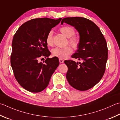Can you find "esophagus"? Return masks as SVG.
Returning a JSON list of instances; mask_svg holds the SVG:
<instances>
[{"mask_svg": "<svg viewBox=\"0 0 120 120\" xmlns=\"http://www.w3.org/2000/svg\"><path fill=\"white\" fill-rule=\"evenodd\" d=\"M59 62L61 63H62L64 62V60L62 59H61V58H59Z\"/></svg>", "mask_w": 120, "mask_h": 120, "instance_id": "34e87169", "label": "esophagus"}]
</instances>
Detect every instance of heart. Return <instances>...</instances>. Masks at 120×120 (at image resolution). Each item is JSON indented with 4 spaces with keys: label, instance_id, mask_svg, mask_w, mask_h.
Instances as JSON below:
<instances>
[{
    "label": "heart",
    "instance_id": "heart-1",
    "mask_svg": "<svg viewBox=\"0 0 120 120\" xmlns=\"http://www.w3.org/2000/svg\"><path fill=\"white\" fill-rule=\"evenodd\" d=\"M59 31L68 37V43L74 49L78 48L81 43V38L79 35L75 34V30L70 26H63L59 29ZM46 44L49 46H51L53 45L52 33L49 32L46 36ZM71 46H67L64 47H56L52 50V54L54 57L60 58H65L71 54L73 49Z\"/></svg>",
    "mask_w": 120,
    "mask_h": 120
}]
</instances>
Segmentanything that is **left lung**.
<instances>
[{"instance_id": "1", "label": "left lung", "mask_w": 120, "mask_h": 120, "mask_svg": "<svg viewBox=\"0 0 120 120\" xmlns=\"http://www.w3.org/2000/svg\"><path fill=\"white\" fill-rule=\"evenodd\" d=\"M63 22L71 25L79 32L81 43L72 58L83 62L65 60L68 70L66 75L70 85L76 90H87L95 86L104 75L108 59L107 44L97 25L82 17L63 18Z\"/></svg>"}]
</instances>
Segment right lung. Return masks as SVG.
<instances>
[{
  "instance_id": "obj_1",
  "label": "right lung",
  "mask_w": 120,
  "mask_h": 120,
  "mask_svg": "<svg viewBox=\"0 0 120 120\" xmlns=\"http://www.w3.org/2000/svg\"><path fill=\"white\" fill-rule=\"evenodd\" d=\"M62 18L30 20L19 28L12 42L11 65L16 80L25 90L39 93L48 85L53 72L59 65L57 57L49 58L50 52L46 36ZM46 58L43 63L38 60Z\"/></svg>"
}]
</instances>
